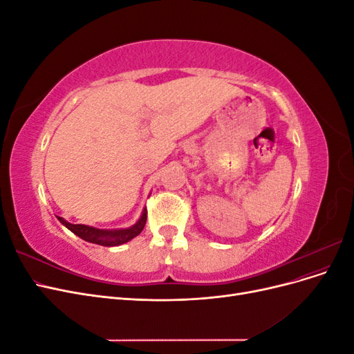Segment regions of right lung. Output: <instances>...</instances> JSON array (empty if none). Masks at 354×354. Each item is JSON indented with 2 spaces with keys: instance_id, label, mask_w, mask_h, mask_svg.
Segmentation results:
<instances>
[{
  "instance_id": "1",
  "label": "right lung",
  "mask_w": 354,
  "mask_h": 354,
  "mask_svg": "<svg viewBox=\"0 0 354 354\" xmlns=\"http://www.w3.org/2000/svg\"><path fill=\"white\" fill-rule=\"evenodd\" d=\"M59 221L63 224V226L68 227L72 233L77 234L81 239L91 242V243H97L102 246H118L122 245L128 241H131L136 238L137 234H140L147 218V209L145 208L142 212V217L138 218L136 224H133L131 227L127 229H95L91 226H85V224H72L66 221L65 218L57 217Z\"/></svg>"
}]
</instances>
